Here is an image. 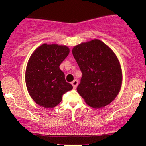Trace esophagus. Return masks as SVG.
Returning <instances> with one entry per match:
<instances>
[{"mask_svg": "<svg viewBox=\"0 0 146 146\" xmlns=\"http://www.w3.org/2000/svg\"><path fill=\"white\" fill-rule=\"evenodd\" d=\"M71 84H72V86H73V88H76V87L78 86V80H73V81L71 82Z\"/></svg>", "mask_w": 146, "mask_h": 146, "instance_id": "34e87169", "label": "esophagus"}]
</instances>
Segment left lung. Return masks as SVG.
Listing matches in <instances>:
<instances>
[{
	"label": "left lung",
	"mask_w": 146,
	"mask_h": 146,
	"mask_svg": "<svg viewBox=\"0 0 146 146\" xmlns=\"http://www.w3.org/2000/svg\"><path fill=\"white\" fill-rule=\"evenodd\" d=\"M73 57L82 73L77 90L95 108L109 104L119 93L122 72L116 55L98 39L73 47Z\"/></svg>",
	"instance_id": "8db88e82"
}]
</instances>
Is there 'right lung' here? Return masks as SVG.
I'll use <instances>...</instances> for the list:
<instances>
[{
  "label": "right lung",
  "mask_w": 146,
  "mask_h": 146,
  "mask_svg": "<svg viewBox=\"0 0 146 146\" xmlns=\"http://www.w3.org/2000/svg\"><path fill=\"white\" fill-rule=\"evenodd\" d=\"M68 53L69 48L64 45L43 44L31 54L25 82L30 96L38 105L53 108L62 101V95L73 88L60 69Z\"/></svg>",
  "instance_id": "add662e5"
}]
</instances>
